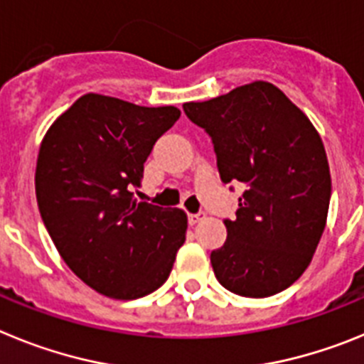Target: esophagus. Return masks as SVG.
Listing matches in <instances>:
<instances>
[{"label": "esophagus", "instance_id": "obj_1", "mask_svg": "<svg viewBox=\"0 0 364 364\" xmlns=\"http://www.w3.org/2000/svg\"><path fill=\"white\" fill-rule=\"evenodd\" d=\"M202 218H204V215H202V213H189L188 215V222H189V224H191V226L198 224V222H200Z\"/></svg>", "mask_w": 364, "mask_h": 364}]
</instances>
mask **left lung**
<instances>
[{"label": "left lung", "mask_w": 364, "mask_h": 364, "mask_svg": "<svg viewBox=\"0 0 364 364\" xmlns=\"http://www.w3.org/2000/svg\"><path fill=\"white\" fill-rule=\"evenodd\" d=\"M211 136L224 184L242 182L228 239L211 252L215 277L242 297L286 290L310 264L326 226L332 178L311 122L268 82L184 104Z\"/></svg>", "instance_id": "1"}]
</instances>
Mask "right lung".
<instances>
[{"mask_svg": "<svg viewBox=\"0 0 364 364\" xmlns=\"http://www.w3.org/2000/svg\"><path fill=\"white\" fill-rule=\"evenodd\" d=\"M180 111L83 95L41 142L36 198L65 264L87 286L131 301L159 290L186 240L178 208L138 202L144 162Z\"/></svg>", "mask_w": 364, "mask_h": 364, "instance_id": "right-lung-1", "label": "right lung"}]
</instances>
